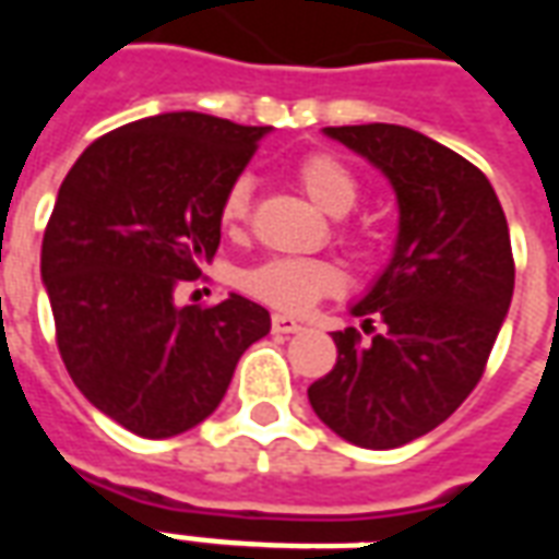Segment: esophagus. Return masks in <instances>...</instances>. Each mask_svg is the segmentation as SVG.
Listing matches in <instances>:
<instances>
[{
	"mask_svg": "<svg viewBox=\"0 0 559 559\" xmlns=\"http://www.w3.org/2000/svg\"><path fill=\"white\" fill-rule=\"evenodd\" d=\"M299 323L287 314H272V332H278V335H293V332H299Z\"/></svg>",
	"mask_w": 559,
	"mask_h": 559,
	"instance_id": "esophagus-1",
	"label": "esophagus"
}]
</instances>
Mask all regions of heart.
Segmentation results:
<instances>
[{"label": "heart", "mask_w": 559, "mask_h": 559, "mask_svg": "<svg viewBox=\"0 0 559 559\" xmlns=\"http://www.w3.org/2000/svg\"><path fill=\"white\" fill-rule=\"evenodd\" d=\"M296 182L317 206L329 215H347L359 200L356 173L332 152H311L296 164ZM251 176H236L218 203V221L224 233L239 236L251 215ZM344 287V272L332 260L317 257H272L242 272V290L260 302L281 311H308L323 296Z\"/></svg>", "instance_id": "1"}]
</instances>
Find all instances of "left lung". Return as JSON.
<instances>
[{
	"label": "left lung",
	"instance_id": "8db88e82",
	"mask_svg": "<svg viewBox=\"0 0 559 559\" xmlns=\"http://www.w3.org/2000/svg\"><path fill=\"white\" fill-rule=\"evenodd\" d=\"M326 134L386 173L401 221L392 263L353 305L371 341L353 326L332 332L338 362L308 401L344 440L395 449L449 419L485 374L515 287L509 224L488 176L413 128Z\"/></svg>",
	"mask_w": 559,
	"mask_h": 559
}]
</instances>
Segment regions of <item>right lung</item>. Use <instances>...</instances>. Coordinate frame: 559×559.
Segmentation results:
<instances>
[{"label":"right lung","mask_w":559,"mask_h":559,"mask_svg":"<svg viewBox=\"0 0 559 559\" xmlns=\"http://www.w3.org/2000/svg\"><path fill=\"white\" fill-rule=\"evenodd\" d=\"M266 128L160 114L104 134L74 160L41 245L56 344L74 386L138 437L194 428L269 332V311L233 293L176 308L221 242L218 203Z\"/></svg>","instance_id":"1"}]
</instances>
